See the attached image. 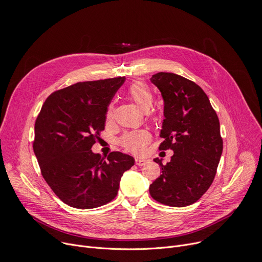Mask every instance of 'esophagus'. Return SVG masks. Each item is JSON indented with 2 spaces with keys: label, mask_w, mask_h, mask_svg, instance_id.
Here are the masks:
<instances>
[{
  "label": "esophagus",
  "mask_w": 262,
  "mask_h": 262,
  "mask_svg": "<svg viewBox=\"0 0 262 262\" xmlns=\"http://www.w3.org/2000/svg\"><path fill=\"white\" fill-rule=\"evenodd\" d=\"M135 162H136V165H138V166H143V165H145V163L147 162V160L137 158V159L135 160Z\"/></svg>",
  "instance_id": "34e87169"
}]
</instances>
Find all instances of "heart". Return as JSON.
<instances>
[{
  "instance_id": "1",
  "label": "heart",
  "mask_w": 262,
  "mask_h": 262,
  "mask_svg": "<svg viewBox=\"0 0 262 262\" xmlns=\"http://www.w3.org/2000/svg\"><path fill=\"white\" fill-rule=\"evenodd\" d=\"M128 96L143 111H148L154 102V95L150 89L142 81L134 82L128 89ZM114 105L111 103L107 107L106 118L112 119ZM150 141V135L146 130H136L125 134L120 139V144L126 150L133 154L143 152L145 146Z\"/></svg>"
}]
</instances>
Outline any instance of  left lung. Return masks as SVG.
Listing matches in <instances>:
<instances>
[{"label":"left lung","mask_w":262,"mask_h":262,"mask_svg":"<svg viewBox=\"0 0 262 262\" xmlns=\"http://www.w3.org/2000/svg\"><path fill=\"white\" fill-rule=\"evenodd\" d=\"M164 100L160 150L171 149V160L160 165L162 174L149 186L157 202L186 207L199 201L211 186L223 152L219 117L206 93L183 76L160 72L150 78Z\"/></svg>","instance_id":"1"}]
</instances>
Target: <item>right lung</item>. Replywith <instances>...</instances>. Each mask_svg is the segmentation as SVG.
Segmentation results:
<instances>
[{"instance_id":"add662e5","label":"right lung","mask_w":262,"mask_h":262,"mask_svg":"<svg viewBox=\"0 0 262 262\" xmlns=\"http://www.w3.org/2000/svg\"><path fill=\"white\" fill-rule=\"evenodd\" d=\"M125 77L83 81L46 99L34 126L33 150L41 174L67 205L93 209L114 200L135 159L113 151L107 160L92 151L104 129L107 106Z\"/></svg>"}]
</instances>
